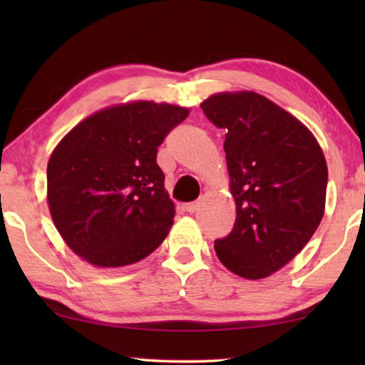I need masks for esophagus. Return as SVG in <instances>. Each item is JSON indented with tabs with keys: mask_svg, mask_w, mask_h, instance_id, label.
I'll use <instances>...</instances> for the list:
<instances>
[{
	"mask_svg": "<svg viewBox=\"0 0 365 365\" xmlns=\"http://www.w3.org/2000/svg\"><path fill=\"white\" fill-rule=\"evenodd\" d=\"M183 207H185V211H187V212L193 214V212L197 211V207H200V202H188V205H185Z\"/></svg>",
	"mask_w": 365,
	"mask_h": 365,
	"instance_id": "obj_1",
	"label": "esophagus"
}]
</instances>
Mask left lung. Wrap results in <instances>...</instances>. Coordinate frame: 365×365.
<instances>
[{
    "instance_id": "1",
    "label": "left lung",
    "mask_w": 365,
    "mask_h": 365,
    "mask_svg": "<svg viewBox=\"0 0 365 365\" xmlns=\"http://www.w3.org/2000/svg\"><path fill=\"white\" fill-rule=\"evenodd\" d=\"M224 128L233 230L214 242L220 262L250 280L282 269L322 220L329 170L314 135L285 109L252 91L219 93L201 104Z\"/></svg>"
}]
</instances>
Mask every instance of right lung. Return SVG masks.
<instances>
[{"instance_id":"right-lung-1","label":"right lung","mask_w":365,"mask_h":365,"mask_svg":"<svg viewBox=\"0 0 365 365\" xmlns=\"http://www.w3.org/2000/svg\"><path fill=\"white\" fill-rule=\"evenodd\" d=\"M188 109L137 101L86 117L48 163V205L61 237L98 267L138 262L174 224L158 146Z\"/></svg>"}]
</instances>
